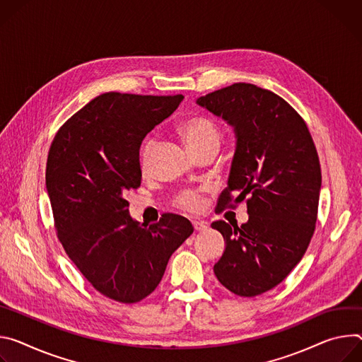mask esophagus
Here are the masks:
<instances>
[{
    "label": "esophagus",
    "mask_w": 362,
    "mask_h": 362,
    "mask_svg": "<svg viewBox=\"0 0 362 362\" xmlns=\"http://www.w3.org/2000/svg\"><path fill=\"white\" fill-rule=\"evenodd\" d=\"M192 226H194L195 231H204L207 228V223L203 220H194Z\"/></svg>",
    "instance_id": "34e87169"
}]
</instances>
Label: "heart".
Instances as JSON below:
<instances>
[{
    "mask_svg": "<svg viewBox=\"0 0 362 362\" xmlns=\"http://www.w3.org/2000/svg\"><path fill=\"white\" fill-rule=\"evenodd\" d=\"M178 131L191 151L204 149L209 146L218 148V145H220L218 127L213 119H210L207 116H194V117L187 119L185 122H182L180 125ZM153 144H155L153 139L148 138L142 146L141 165L144 170L148 168ZM175 203L181 209H185L189 211H197V210H199V207H202V195H199V191H197V189H182L175 197Z\"/></svg>",
    "mask_w": 362,
    "mask_h": 362,
    "instance_id": "b5f03b06",
    "label": "heart"
}]
</instances>
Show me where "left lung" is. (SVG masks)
Returning <instances> with one entry per match:
<instances>
[{
	"label": "left lung",
	"instance_id": "left-lung-1",
	"mask_svg": "<svg viewBox=\"0 0 362 362\" xmlns=\"http://www.w3.org/2000/svg\"><path fill=\"white\" fill-rule=\"evenodd\" d=\"M234 129L235 149L218 207L246 199L247 223L214 221L226 242L214 264L218 282L238 296L262 295L292 272L315 231L319 158L299 113L276 93L234 83L197 99Z\"/></svg>",
	"mask_w": 362,
	"mask_h": 362
}]
</instances>
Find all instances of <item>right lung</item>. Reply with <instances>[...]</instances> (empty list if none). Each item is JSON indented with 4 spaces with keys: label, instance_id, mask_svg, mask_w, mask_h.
Segmentation results:
<instances>
[{
    "label": "right lung",
    "instance_id": "add662e5",
    "mask_svg": "<svg viewBox=\"0 0 362 362\" xmlns=\"http://www.w3.org/2000/svg\"><path fill=\"white\" fill-rule=\"evenodd\" d=\"M182 99L103 93L74 113L50 146L46 188L59 240L90 285L116 302L151 295L194 231L177 214L141 224L124 197L141 185L144 138Z\"/></svg>",
    "mask_w": 362,
    "mask_h": 362
}]
</instances>
